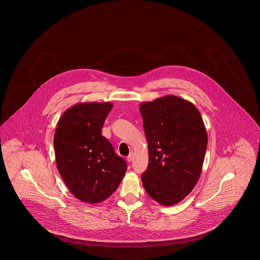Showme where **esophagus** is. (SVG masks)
I'll return each mask as SVG.
<instances>
[{"mask_svg":"<svg viewBox=\"0 0 260 260\" xmlns=\"http://www.w3.org/2000/svg\"><path fill=\"white\" fill-rule=\"evenodd\" d=\"M133 159H134V152H131V153L127 156V160H128L129 162H131V161H133Z\"/></svg>","mask_w":260,"mask_h":260,"instance_id":"1","label":"esophagus"}]
</instances>
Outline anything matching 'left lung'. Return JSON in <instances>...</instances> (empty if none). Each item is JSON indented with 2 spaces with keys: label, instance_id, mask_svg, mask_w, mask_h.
Returning <instances> with one entry per match:
<instances>
[{
  "label": "left lung",
  "instance_id": "obj_1",
  "mask_svg": "<svg viewBox=\"0 0 260 260\" xmlns=\"http://www.w3.org/2000/svg\"><path fill=\"white\" fill-rule=\"evenodd\" d=\"M149 147V165L142 174L152 200L174 205L197 185L205 160L207 133L191 102L167 95L140 105Z\"/></svg>",
  "mask_w": 260,
  "mask_h": 260
}]
</instances>
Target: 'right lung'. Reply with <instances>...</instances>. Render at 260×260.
<instances>
[{
  "label": "right lung",
  "instance_id": "1",
  "mask_svg": "<svg viewBox=\"0 0 260 260\" xmlns=\"http://www.w3.org/2000/svg\"><path fill=\"white\" fill-rule=\"evenodd\" d=\"M111 103H79L66 110L54 137L57 170L72 194L87 204L110 197L122 181L127 164L102 128Z\"/></svg>",
  "mask_w": 260,
  "mask_h": 260
}]
</instances>
